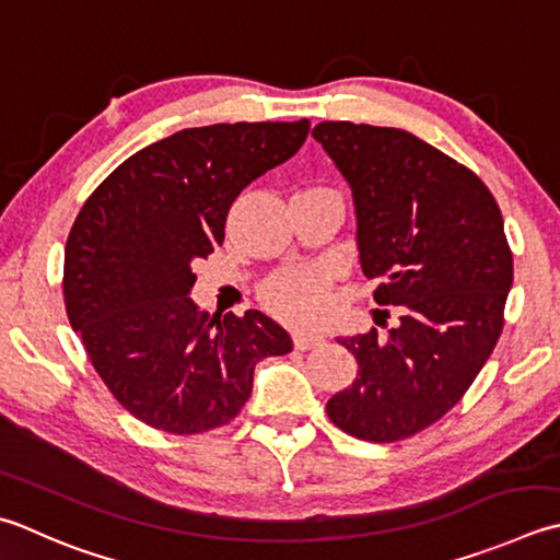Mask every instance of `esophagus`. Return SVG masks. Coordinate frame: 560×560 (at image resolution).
<instances>
[{
	"label": "esophagus",
	"mask_w": 560,
	"mask_h": 560,
	"mask_svg": "<svg viewBox=\"0 0 560 560\" xmlns=\"http://www.w3.org/2000/svg\"><path fill=\"white\" fill-rule=\"evenodd\" d=\"M323 342L320 335H313V332H295L293 335V345L295 349H301V352H305V349H313Z\"/></svg>",
	"instance_id": "esophagus-1"
}]
</instances>
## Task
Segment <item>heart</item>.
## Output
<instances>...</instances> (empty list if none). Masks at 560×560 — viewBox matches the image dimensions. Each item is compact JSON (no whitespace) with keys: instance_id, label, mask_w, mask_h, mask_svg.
Here are the masks:
<instances>
[{"instance_id":"heart-1","label":"heart","mask_w":560,"mask_h":560,"mask_svg":"<svg viewBox=\"0 0 560 560\" xmlns=\"http://www.w3.org/2000/svg\"><path fill=\"white\" fill-rule=\"evenodd\" d=\"M261 301L291 323L313 325L330 303V277L320 267L281 269L261 287Z\"/></svg>"}]
</instances>
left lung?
<instances>
[{
    "label": "left lung",
    "mask_w": 560,
    "mask_h": 560,
    "mask_svg": "<svg viewBox=\"0 0 560 560\" xmlns=\"http://www.w3.org/2000/svg\"><path fill=\"white\" fill-rule=\"evenodd\" d=\"M313 138L352 186L374 301L400 315L386 337L339 339L359 374L327 415L357 440H408L466 396L505 327L514 273L500 206L476 172L408 130L323 120Z\"/></svg>",
    "instance_id": "obj_1"
}]
</instances>
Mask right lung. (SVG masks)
Segmentation results:
<instances>
[{
	"label": "right lung",
	"mask_w": 560,
	"mask_h": 560,
	"mask_svg": "<svg viewBox=\"0 0 560 560\" xmlns=\"http://www.w3.org/2000/svg\"><path fill=\"white\" fill-rule=\"evenodd\" d=\"M311 120L186 128L138 150L96 186L65 245L72 330L124 408L155 430L203 434L235 420L257 361L289 354L259 311L211 317L191 265L223 245L237 194L293 158Z\"/></svg>",
	"instance_id": "add662e5"
}]
</instances>
